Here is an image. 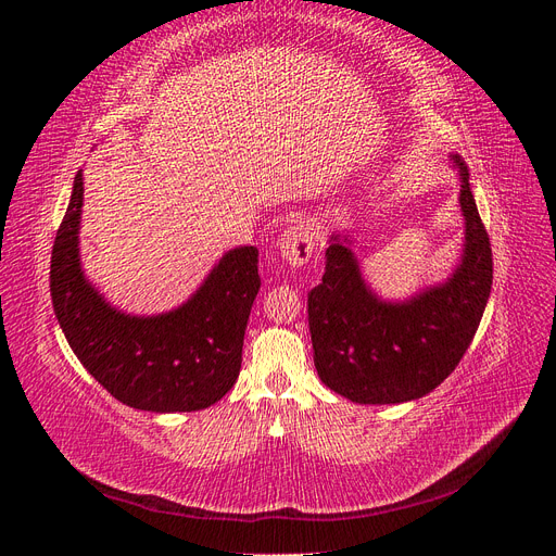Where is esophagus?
<instances>
[{
	"label": "esophagus",
	"mask_w": 556,
	"mask_h": 556,
	"mask_svg": "<svg viewBox=\"0 0 556 556\" xmlns=\"http://www.w3.org/2000/svg\"><path fill=\"white\" fill-rule=\"evenodd\" d=\"M278 250L282 260H288L292 266L306 264L315 250V231L308 220H299L292 227L282 231L278 239Z\"/></svg>",
	"instance_id": "34e87169"
}]
</instances>
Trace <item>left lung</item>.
Masks as SVG:
<instances>
[{
    "label": "left lung",
    "mask_w": 556,
    "mask_h": 556,
    "mask_svg": "<svg viewBox=\"0 0 556 556\" xmlns=\"http://www.w3.org/2000/svg\"><path fill=\"white\" fill-rule=\"evenodd\" d=\"M462 172L464 260L441 288L408 304H382L359 276L357 260L336 241L325 252L323 282L308 292V327L317 376L357 403H403L435 390L478 331L492 292V243Z\"/></svg>",
    "instance_id": "1"
}]
</instances>
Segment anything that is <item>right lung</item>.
<instances>
[{"label":"right lung","instance_id":"obj_1","mask_svg":"<svg viewBox=\"0 0 556 556\" xmlns=\"http://www.w3.org/2000/svg\"><path fill=\"white\" fill-rule=\"evenodd\" d=\"M83 174L50 257V296L74 355L117 401L153 413H192L220 401L239 378L248 315L260 292V252H227L197 294L155 317L117 313L83 278L78 223Z\"/></svg>","mask_w":556,"mask_h":556}]
</instances>
